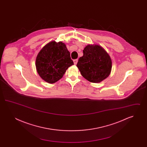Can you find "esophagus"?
I'll return each instance as SVG.
<instances>
[{
  "label": "esophagus",
  "instance_id": "1",
  "mask_svg": "<svg viewBox=\"0 0 147 147\" xmlns=\"http://www.w3.org/2000/svg\"><path fill=\"white\" fill-rule=\"evenodd\" d=\"M78 59H74L73 60V62H74V64H75V65H76L77 64V63H78Z\"/></svg>",
  "mask_w": 147,
  "mask_h": 147
}]
</instances>
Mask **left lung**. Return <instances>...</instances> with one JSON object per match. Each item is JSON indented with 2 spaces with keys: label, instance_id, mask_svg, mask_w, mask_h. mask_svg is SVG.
I'll use <instances>...</instances> for the list:
<instances>
[{
  "label": "left lung",
  "instance_id": "1",
  "mask_svg": "<svg viewBox=\"0 0 147 147\" xmlns=\"http://www.w3.org/2000/svg\"><path fill=\"white\" fill-rule=\"evenodd\" d=\"M77 67L82 76L91 83H98L109 76L112 69L110 56L101 46L88 45L83 50Z\"/></svg>",
  "mask_w": 147,
  "mask_h": 147
}]
</instances>
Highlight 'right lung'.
<instances>
[{
    "instance_id": "obj_1",
    "label": "right lung",
    "mask_w": 147,
    "mask_h": 147,
    "mask_svg": "<svg viewBox=\"0 0 147 147\" xmlns=\"http://www.w3.org/2000/svg\"><path fill=\"white\" fill-rule=\"evenodd\" d=\"M74 64L70 52L61 41L46 44L36 59V70L43 80L53 84L61 79L67 69Z\"/></svg>"
}]
</instances>
